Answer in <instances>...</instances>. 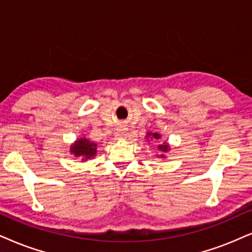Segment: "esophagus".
I'll use <instances>...</instances> for the list:
<instances>
[{
	"instance_id": "34e87169",
	"label": "esophagus",
	"mask_w": 252,
	"mask_h": 252,
	"mask_svg": "<svg viewBox=\"0 0 252 252\" xmlns=\"http://www.w3.org/2000/svg\"><path fill=\"white\" fill-rule=\"evenodd\" d=\"M127 134H128V133H127L126 127L119 126V129H118V132L116 133V139H124L126 138Z\"/></svg>"
}]
</instances>
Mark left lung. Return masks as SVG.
I'll return each instance as SVG.
<instances>
[{"label":"left lung","instance_id":"1","mask_svg":"<svg viewBox=\"0 0 252 252\" xmlns=\"http://www.w3.org/2000/svg\"><path fill=\"white\" fill-rule=\"evenodd\" d=\"M146 140L150 142L151 140H157V141H161V134L158 132H147L146 133ZM158 151H159V153H158L157 157L159 158V159H166V155L164 153H168L170 151V146L167 141H163V142H160V145H158Z\"/></svg>","mask_w":252,"mask_h":252}]
</instances>
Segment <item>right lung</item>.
I'll list each match as a JSON object with an SVG mask.
<instances>
[{"instance_id":"add662e5","label":"right lung","mask_w":252,"mask_h":252,"mask_svg":"<svg viewBox=\"0 0 252 252\" xmlns=\"http://www.w3.org/2000/svg\"><path fill=\"white\" fill-rule=\"evenodd\" d=\"M70 154L80 160V162H85L93 159L97 154V144L91 142L85 136L77 138L76 141L70 146Z\"/></svg>"}]
</instances>
